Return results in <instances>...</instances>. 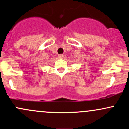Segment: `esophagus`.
Wrapping results in <instances>:
<instances>
[{"label":"esophagus","instance_id":"obj_1","mask_svg":"<svg viewBox=\"0 0 129 129\" xmlns=\"http://www.w3.org/2000/svg\"><path fill=\"white\" fill-rule=\"evenodd\" d=\"M63 57H64V55L63 54H60L58 56V57H59V59H63Z\"/></svg>","mask_w":129,"mask_h":129}]
</instances>
